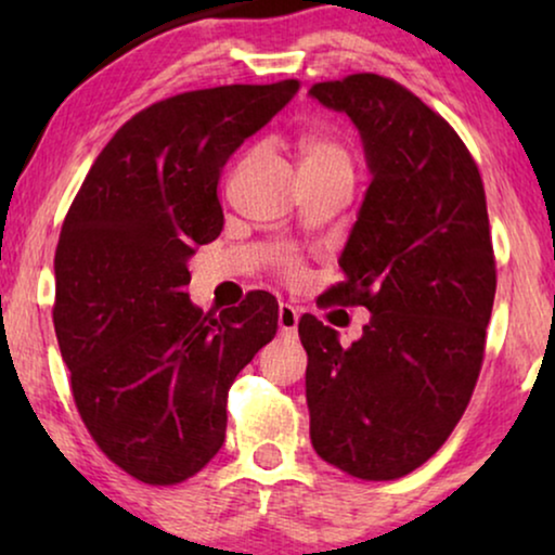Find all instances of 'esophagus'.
<instances>
[{
    "instance_id": "obj_1",
    "label": "esophagus",
    "mask_w": 555,
    "mask_h": 555,
    "mask_svg": "<svg viewBox=\"0 0 555 555\" xmlns=\"http://www.w3.org/2000/svg\"><path fill=\"white\" fill-rule=\"evenodd\" d=\"M298 321H300L298 308L287 306V302H280V308H278V328H280V336L293 338L295 331H298Z\"/></svg>"
}]
</instances>
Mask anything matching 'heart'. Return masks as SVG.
<instances>
[{"mask_svg": "<svg viewBox=\"0 0 555 555\" xmlns=\"http://www.w3.org/2000/svg\"><path fill=\"white\" fill-rule=\"evenodd\" d=\"M298 156L300 166H351L348 154L336 141L318 133L302 135L298 143Z\"/></svg>", "mask_w": 555, "mask_h": 555, "instance_id": "b5f03b06", "label": "heart"}]
</instances>
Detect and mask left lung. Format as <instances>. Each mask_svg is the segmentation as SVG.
Returning a JSON list of instances; mask_svg holds the SVG:
<instances>
[{"label":"left lung","instance_id":"8db88e82","mask_svg":"<svg viewBox=\"0 0 555 555\" xmlns=\"http://www.w3.org/2000/svg\"><path fill=\"white\" fill-rule=\"evenodd\" d=\"M310 98L346 113L371 184L338 257L328 298L371 310L363 336L302 315L310 442L361 480L424 465L473 397L495 300L480 171L442 116L374 73L318 82Z\"/></svg>","mask_w":555,"mask_h":555}]
</instances>
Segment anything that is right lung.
Instances as JSON below:
<instances>
[{
  "label": "right lung",
  "instance_id": "obj_1",
  "mask_svg": "<svg viewBox=\"0 0 555 555\" xmlns=\"http://www.w3.org/2000/svg\"><path fill=\"white\" fill-rule=\"evenodd\" d=\"M300 90L222 86L166 98L90 166L55 253V333L98 447L135 480L173 485L224 444L227 391L275 338V295L204 313L189 260L217 240L219 173Z\"/></svg>",
  "mask_w": 555,
  "mask_h": 555
}]
</instances>
